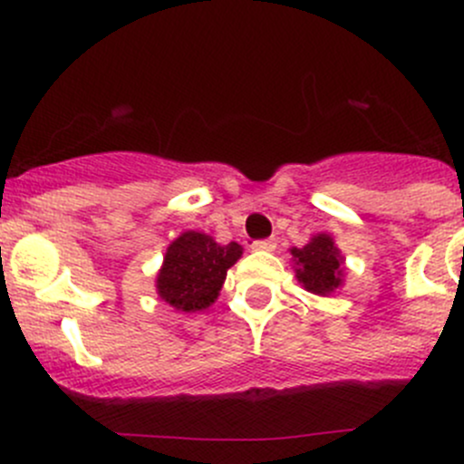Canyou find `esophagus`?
Instances as JSON below:
<instances>
[{"instance_id": "obj_1", "label": "esophagus", "mask_w": 464, "mask_h": 464, "mask_svg": "<svg viewBox=\"0 0 464 464\" xmlns=\"http://www.w3.org/2000/svg\"><path fill=\"white\" fill-rule=\"evenodd\" d=\"M251 246H254L256 251H274L276 242L274 240H256Z\"/></svg>"}]
</instances>
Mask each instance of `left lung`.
Listing matches in <instances>:
<instances>
[{
    "mask_svg": "<svg viewBox=\"0 0 464 464\" xmlns=\"http://www.w3.org/2000/svg\"><path fill=\"white\" fill-rule=\"evenodd\" d=\"M292 256L298 265V280L307 292L325 296L341 285V256L330 236L312 237L303 249H292Z\"/></svg>",
    "mask_w": 464,
    "mask_h": 464,
    "instance_id": "1",
    "label": "left lung"
}]
</instances>
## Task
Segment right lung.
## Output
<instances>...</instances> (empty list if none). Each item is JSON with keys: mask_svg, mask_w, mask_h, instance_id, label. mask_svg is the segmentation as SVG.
I'll list each match as a JSON object with an SVG mask.
<instances>
[{"mask_svg": "<svg viewBox=\"0 0 464 464\" xmlns=\"http://www.w3.org/2000/svg\"><path fill=\"white\" fill-rule=\"evenodd\" d=\"M237 242L218 245L213 237L186 231L168 246L157 276V292L168 305L181 312L204 310L218 298L227 269L237 262Z\"/></svg>", "mask_w": 464, "mask_h": 464, "instance_id": "add662e5", "label": "right lung"}]
</instances>
